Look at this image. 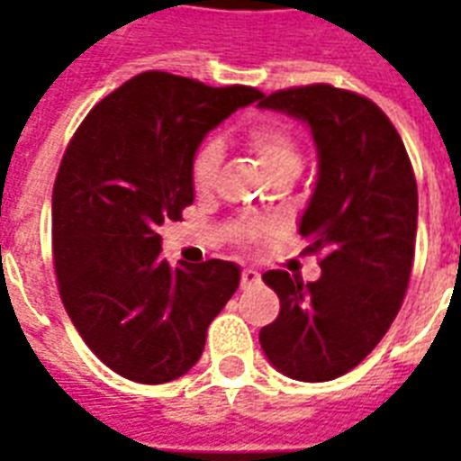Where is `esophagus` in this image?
I'll return each instance as SVG.
<instances>
[{
	"label": "esophagus",
	"mask_w": 461,
	"mask_h": 461,
	"mask_svg": "<svg viewBox=\"0 0 461 461\" xmlns=\"http://www.w3.org/2000/svg\"><path fill=\"white\" fill-rule=\"evenodd\" d=\"M260 282V275L255 270H250V267H245L243 272H240V287H250V285H258Z\"/></svg>",
	"instance_id": "obj_1"
}]
</instances>
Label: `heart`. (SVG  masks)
Returning a JSON list of instances; mask_svg holds the SVG:
<instances>
[{"label":"heart","instance_id":"obj_1","mask_svg":"<svg viewBox=\"0 0 461 461\" xmlns=\"http://www.w3.org/2000/svg\"><path fill=\"white\" fill-rule=\"evenodd\" d=\"M245 137H248V144L253 147V152L260 157L265 169L270 171L272 176H277L282 171H300V142L285 122L265 117V120H258V122L250 124ZM218 169H221V142L218 140H206L191 159V181H194L196 191L213 189L218 179ZM263 230V226L250 223V226H245L243 233L258 235Z\"/></svg>","mask_w":461,"mask_h":461}]
</instances>
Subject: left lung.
Listing matches in <instances>:
<instances>
[{"label": "left lung", "mask_w": 461, "mask_h": 461, "mask_svg": "<svg viewBox=\"0 0 461 461\" xmlns=\"http://www.w3.org/2000/svg\"><path fill=\"white\" fill-rule=\"evenodd\" d=\"M260 107L309 124L319 154L317 189L302 213L321 277L265 272L280 297L277 319L260 329L270 364L294 381L344 375L385 337L408 290L418 184L401 134L381 107L327 83L277 90Z\"/></svg>", "instance_id": "1"}]
</instances>
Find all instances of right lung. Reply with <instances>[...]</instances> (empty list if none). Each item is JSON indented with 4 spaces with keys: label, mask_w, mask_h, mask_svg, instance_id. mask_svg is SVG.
Segmentation results:
<instances>
[{
    "label": "right lung",
    "mask_w": 461,
    "mask_h": 461,
    "mask_svg": "<svg viewBox=\"0 0 461 461\" xmlns=\"http://www.w3.org/2000/svg\"><path fill=\"white\" fill-rule=\"evenodd\" d=\"M260 97L147 70L100 100L68 142L51 203L60 300L122 378L157 385L184 375L238 290L240 267L228 260L169 267L157 230L194 203L191 159L203 137Z\"/></svg>",
    "instance_id": "right-lung-1"
}]
</instances>
